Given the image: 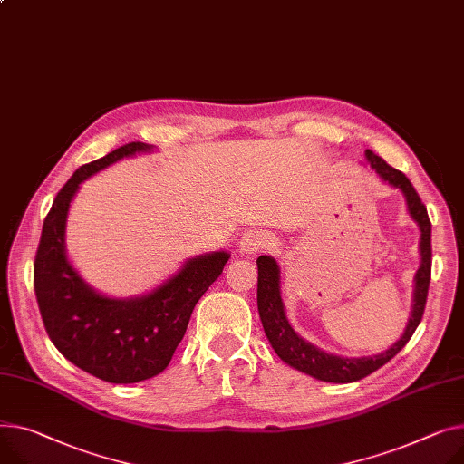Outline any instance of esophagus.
Wrapping results in <instances>:
<instances>
[{"label": "esophagus", "mask_w": 464, "mask_h": 464, "mask_svg": "<svg viewBox=\"0 0 464 464\" xmlns=\"http://www.w3.org/2000/svg\"><path fill=\"white\" fill-rule=\"evenodd\" d=\"M272 244V237L265 231H252L240 240V256H254Z\"/></svg>", "instance_id": "1"}]
</instances>
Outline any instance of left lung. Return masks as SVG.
Masks as SVG:
<instances>
[{
	"label": "left lung",
	"instance_id": "8db88e82",
	"mask_svg": "<svg viewBox=\"0 0 464 464\" xmlns=\"http://www.w3.org/2000/svg\"><path fill=\"white\" fill-rule=\"evenodd\" d=\"M365 159L369 168H372L384 182L390 187L399 188L401 194L405 196L407 210L411 218L420 227V268L414 276V296H412V312L407 323V328L397 342L386 349L381 354L373 356H360V358H347V356H337L332 353H326L314 343L305 342L302 335L295 332L291 326L285 305L282 300V287H280V265L276 263L270 256H261L257 259V310L263 323V330L266 334V339L270 342L276 354L280 356L287 365L298 369V372L310 375L323 382H335V384H345V382H356L367 375L377 372L379 367L388 363L401 349H403L409 339L412 337L414 330L418 328L425 302H427V291L430 282V222L427 216V208L421 203L418 192L411 184V180L401 173L399 169H393L388 166L381 157L373 150H365Z\"/></svg>",
	"mask_w": 464,
	"mask_h": 464
}]
</instances>
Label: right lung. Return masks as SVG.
I'll list each match as a JSON object with an SVG mask.
<instances>
[{
    "mask_svg": "<svg viewBox=\"0 0 464 464\" xmlns=\"http://www.w3.org/2000/svg\"><path fill=\"white\" fill-rule=\"evenodd\" d=\"M150 150L154 145L132 141L76 169L53 199L35 257V295L52 343L85 373L113 384L141 382L164 372L198 300L231 257L224 250L192 257L157 289L132 298L106 296L78 274L67 257L65 233L80 184Z\"/></svg>",
    "mask_w": 464,
    "mask_h": 464,
    "instance_id": "1",
    "label": "right lung"
}]
</instances>
